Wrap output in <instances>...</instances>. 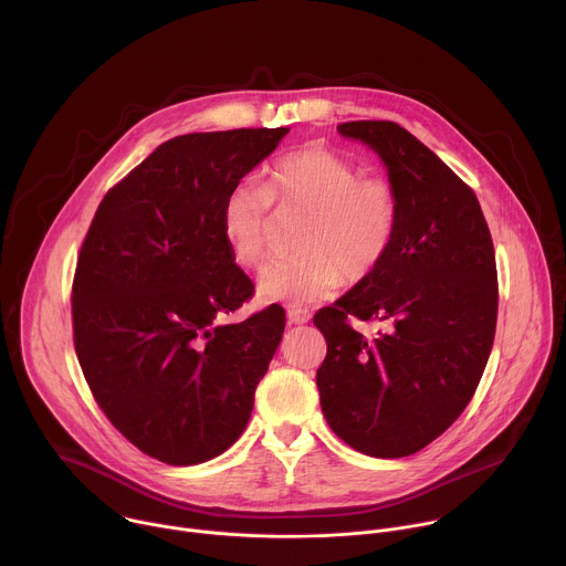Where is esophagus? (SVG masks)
<instances>
[{
  "instance_id": "obj_1",
  "label": "esophagus",
  "mask_w": 566,
  "mask_h": 566,
  "mask_svg": "<svg viewBox=\"0 0 566 566\" xmlns=\"http://www.w3.org/2000/svg\"><path fill=\"white\" fill-rule=\"evenodd\" d=\"M286 315H289V322L291 325H304V322H308L311 319V313L306 311V308H289L286 311Z\"/></svg>"
}]
</instances>
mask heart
I'll list each match as a JSON object with an SVG mask.
<instances>
[{
    "instance_id": "1",
    "label": "heart",
    "mask_w": 566,
    "mask_h": 566,
    "mask_svg": "<svg viewBox=\"0 0 566 566\" xmlns=\"http://www.w3.org/2000/svg\"><path fill=\"white\" fill-rule=\"evenodd\" d=\"M273 206L308 210L300 249L260 275V295L271 302L308 304L334 295L345 277L363 282L389 258L400 228V195L380 172L363 175L352 158L306 145L275 158L264 186H234L221 208V234L239 266L258 269L269 244Z\"/></svg>"
}]
</instances>
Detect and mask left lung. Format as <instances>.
Returning a JSON list of instances; mask_svg holds the SVG:
<instances>
[{
    "label": "left lung",
    "instance_id": "left-lung-1",
    "mask_svg": "<svg viewBox=\"0 0 566 566\" xmlns=\"http://www.w3.org/2000/svg\"><path fill=\"white\" fill-rule=\"evenodd\" d=\"M338 129L385 160L400 228L385 264L313 315L327 340L315 374L319 406L347 446L398 459L459 419L486 369L500 297L495 249L472 188L406 127L352 120ZM352 316L384 329L367 339Z\"/></svg>",
    "mask_w": 566,
    "mask_h": 566
}]
</instances>
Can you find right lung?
Returning <instances> with one entry per match:
<instances>
[{
	"mask_svg": "<svg viewBox=\"0 0 566 566\" xmlns=\"http://www.w3.org/2000/svg\"><path fill=\"white\" fill-rule=\"evenodd\" d=\"M289 127L160 143L103 197L77 253L73 347L98 408L140 452L195 465L244 432L282 340L280 304L237 325L253 297L221 234L228 192Z\"/></svg>",
	"mask_w": 566,
	"mask_h": 566,
	"instance_id": "add662e5",
	"label": "right lung"
}]
</instances>
